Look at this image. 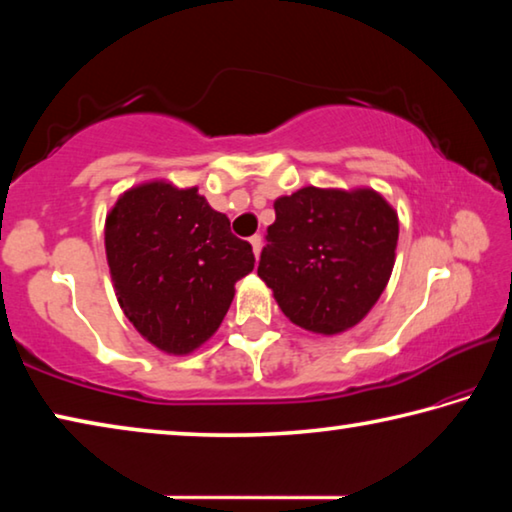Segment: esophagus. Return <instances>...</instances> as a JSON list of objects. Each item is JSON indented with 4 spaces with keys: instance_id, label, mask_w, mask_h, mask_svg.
<instances>
[{
    "instance_id": "obj_1",
    "label": "esophagus",
    "mask_w": 512,
    "mask_h": 512,
    "mask_svg": "<svg viewBox=\"0 0 512 512\" xmlns=\"http://www.w3.org/2000/svg\"><path fill=\"white\" fill-rule=\"evenodd\" d=\"M250 246H253V253H255V257H259V253H262V237H259V235L250 237Z\"/></svg>"
}]
</instances>
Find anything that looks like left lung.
I'll use <instances>...</instances> for the list:
<instances>
[{"label": "left lung", "instance_id": "obj_1", "mask_svg": "<svg viewBox=\"0 0 512 512\" xmlns=\"http://www.w3.org/2000/svg\"><path fill=\"white\" fill-rule=\"evenodd\" d=\"M257 275L293 325L341 334L375 307L395 266L400 221L370 187H302L273 203Z\"/></svg>", "mask_w": 512, "mask_h": 512}]
</instances>
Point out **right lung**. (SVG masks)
Instances as JSON below:
<instances>
[{
	"mask_svg": "<svg viewBox=\"0 0 512 512\" xmlns=\"http://www.w3.org/2000/svg\"><path fill=\"white\" fill-rule=\"evenodd\" d=\"M106 257L126 318L167 354H189L212 339L255 266L248 241L230 232L198 187L167 180L135 185L106 216Z\"/></svg>",
	"mask_w": 512,
	"mask_h": 512,
	"instance_id": "obj_1",
	"label": "right lung"
}]
</instances>
